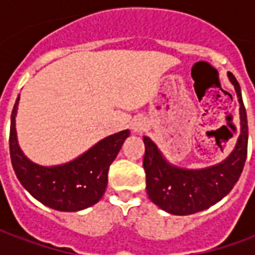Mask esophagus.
<instances>
[{"mask_svg":"<svg viewBox=\"0 0 255 255\" xmlns=\"http://www.w3.org/2000/svg\"><path fill=\"white\" fill-rule=\"evenodd\" d=\"M144 128H146V122H144L143 119H136V120H133L132 129L135 132H142V131H144Z\"/></svg>","mask_w":255,"mask_h":255,"instance_id":"obj_1","label":"esophagus"}]
</instances>
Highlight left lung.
Returning a JSON list of instances; mask_svg holds the SVG:
<instances>
[{"label": "left lung", "instance_id": "1", "mask_svg": "<svg viewBox=\"0 0 255 255\" xmlns=\"http://www.w3.org/2000/svg\"><path fill=\"white\" fill-rule=\"evenodd\" d=\"M228 76L235 86L241 104V135L235 150L221 164L199 171L180 169L168 164L157 146L147 136H143V168L147 195L168 213L186 216L210 208L223 199L241 177L247 157V115L241 86L232 73H228Z\"/></svg>", "mask_w": 255, "mask_h": 255}]
</instances>
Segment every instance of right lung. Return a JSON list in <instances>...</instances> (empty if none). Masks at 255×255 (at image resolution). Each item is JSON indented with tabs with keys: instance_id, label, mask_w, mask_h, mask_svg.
<instances>
[{
	"instance_id": "1",
	"label": "right lung",
	"mask_w": 255,
	"mask_h": 255,
	"mask_svg": "<svg viewBox=\"0 0 255 255\" xmlns=\"http://www.w3.org/2000/svg\"><path fill=\"white\" fill-rule=\"evenodd\" d=\"M19 98L10 116L9 153L14 173L23 187L41 203L60 212H76L98 202L108 184L109 166L129 131L126 129L102 139L79 158L64 165H36L23 154L17 144L14 116Z\"/></svg>"
}]
</instances>
